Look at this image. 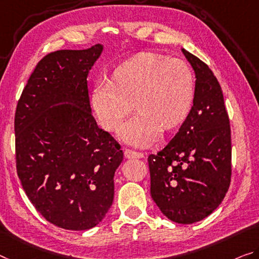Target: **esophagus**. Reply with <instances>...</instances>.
<instances>
[{
  "mask_svg": "<svg viewBox=\"0 0 259 259\" xmlns=\"http://www.w3.org/2000/svg\"><path fill=\"white\" fill-rule=\"evenodd\" d=\"M124 155H125L126 158H142L143 157V153L135 152V150L128 149V148L125 149Z\"/></svg>",
  "mask_w": 259,
  "mask_h": 259,
  "instance_id": "34e87169",
  "label": "esophagus"
}]
</instances>
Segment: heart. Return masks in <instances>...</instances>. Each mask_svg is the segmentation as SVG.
Returning <instances> with one entry per match:
<instances>
[{
    "instance_id": "b5f03b06",
    "label": "heart",
    "mask_w": 259,
    "mask_h": 259,
    "mask_svg": "<svg viewBox=\"0 0 259 259\" xmlns=\"http://www.w3.org/2000/svg\"><path fill=\"white\" fill-rule=\"evenodd\" d=\"M194 101V76L188 63L155 53H139L113 70L110 83H98L91 103L103 128L113 131L134 110L139 114L119 137L146 147L184 124Z\"/></svg>"
}]
</instances>
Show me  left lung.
I'll use <instances>...</instances> for the list:
<instances>
[{"label":"left lung","mask_w":259,"mask_h":259,"mask_svg":"<svg viewBox=\"0 0 259 259\" xmlns=\"http://www.w3.org/2000/svg\"><path fill=\"white\" fill-rule=\"evenodd\" d=\"M196 74L192 110L177 134L148 157L150 194L177 224L200 221L224 200L232 176V139L224 95L213 71L183 49Z\"/></svg>","instance_id":"obj_1"}]
</instances>
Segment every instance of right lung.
Returning <instances> with one entry per match:
<instances>
[{"mask_svg":"<svg viewBox=\"0 0 259 259\" xmlns=\"http://www.w3.org/2000/svg\"><path fill=\"white\" fill-rule=\"evenodd\" d=\"M103 45L44 57L15 113L16 168L29 200L55 226L85 230L111 207L120 145L91 114L89 70Z\"/></svg>","mask_w":259,"mask_h":259,"instance_id":"obj_1","label":"right lung"}]
</instances>
